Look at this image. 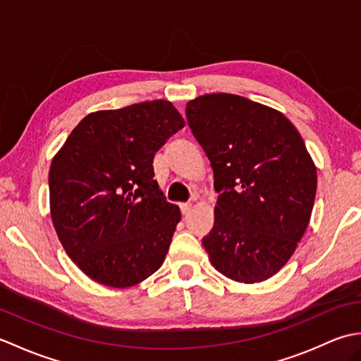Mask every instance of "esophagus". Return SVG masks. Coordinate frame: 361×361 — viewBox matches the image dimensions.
<instances>
[{
	"label": "esophagus",
	"mask_w": 361,
	"mask_h": 361,
	"mask_svg": "<svg viewBox=\"0 0 361 361\" xmlns=\"http://www.w3.org/2000/svg\"><path fill=\"white\" fill-rule=\"evenodd\" d=\"M180 209H181L183 216H188V214L190 212V209H192V204H190V203H181L180 204Z\"/></svg>",
	"instance_id": "1"
}]
</instances>
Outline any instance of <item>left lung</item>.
Here are the masks:
<instances>
[{
  "label": "left lung",
  "instance_id": "1",
  "mask_svg": "<svg viewBox=\"0 0 361 361\" xmlns=\"http://www.w3.org/2000/svg\"><path fill=\"white\" fill-rule=\"evenodd\" d=\"M186 116L220 194L202 240L211 264L237 282L271 278L295 252L317 195L301 135L282 113L237 94L197 97Z\"/></svg>",
  "mask_w": 361,
  "mask_h": 361
}]
</instances>
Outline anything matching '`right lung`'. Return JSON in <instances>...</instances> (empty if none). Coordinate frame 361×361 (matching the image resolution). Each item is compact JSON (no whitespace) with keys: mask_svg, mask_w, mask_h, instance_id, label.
Returning <instances> with one entry per match:
<instances>
[{"mask_svg":"<svg viewBox=\"0 0 361 361\" xmlns=\"http://www.w3.org/2000/svg\"><path fill=\"white\" fill-rule=\"evenodd\" d=\"M185 127L169 101L83 118L49 169L51 217L60 242L88 278L126 288L163 265L178 206L153 180V157Z\"/></svg>","mask_w":361,"mask_h":361,"instance_id":"right-lung-1","label":"right lung"}]
</instances>
